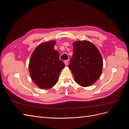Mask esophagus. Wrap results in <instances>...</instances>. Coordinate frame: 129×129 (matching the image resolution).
<instances>
[{
  "label": "esophagus",
  "instance_id": "obj_1",
  "mask_svg": "<svg viewBox=\"0 0 129 129\" xmlns=\"http://www.w3.org/2000/svg\"><path fill=\"white\" fill-rule=\"evenodd\" d=\"M64 63L66 66H67L68 64V60H66L64 61Z\"/></svg>",
  "mask_w": 129,
  "mask_h": 129
}]
</instances>
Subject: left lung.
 <instances>
[{"mask_svg":"<svg viewBox=\"0 0 129 129\" xmlns=\"http://www.w3.org/2000/svg\"><path fill=\"white\" fill-rule=\"evenodd\" d=\"M73 46V56L68 67L78 84L83 87L90 86L102 74V55L95 45L89 41H76Z\"/></svg>","mask_w":129,"mask_h":129,"instance_id":"8db88e82","label":"left lung"}]
</instances>
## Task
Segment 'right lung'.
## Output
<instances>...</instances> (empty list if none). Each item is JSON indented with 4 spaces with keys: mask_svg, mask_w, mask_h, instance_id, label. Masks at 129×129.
<instances>
[{
    "mask_svg": "<svg viewBox=\"0 0 129 129\" xmlns=\"http://www.w3.org/2000/svg\"><path fill=\"white\" fill-rule=\"evenodd\" d=\"M56 41L42 42L31 55L29 72L31 79L40 89H49L56 84L65 64L59 59V53L54 48Z\"/></svg>",
    "mask_w": 129,
    "mask_h": 129,
    "instance_id": "add662e5",
    "label": "right lung"
}]
</instances>
